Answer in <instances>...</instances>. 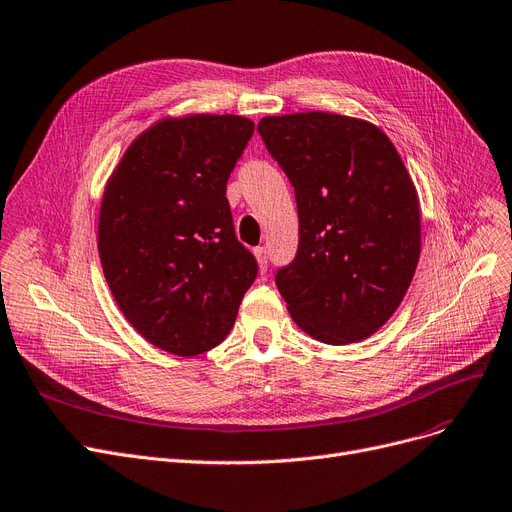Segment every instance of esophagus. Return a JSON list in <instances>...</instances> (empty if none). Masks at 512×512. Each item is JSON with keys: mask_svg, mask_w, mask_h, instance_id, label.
<instances>
[{"mask_svg": "<svg viewBox=\"0 0 512 512\" xmlns=\"http://www.w3.org/2000/svg\"><path fill=\"white\" fill-rule=\"evenodd\" d=\"M253 253H255V257H257L259 270H261V272L268 270V251H265V247H255Z\"/></svg>", "mask_w": 512, "mask_h": 512, "instance_id": "1", "label": "esophagus"}]
</instances>
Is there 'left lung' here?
Wrapping results in <instances>:
<instances>
[{"mask_svg": "<svg viewBox=\"0 0 512 512\" xmlns=\"http://www.w3.org/2000/svg\"><path fill=\"white\" fill-rule=\"evenodd\" d=\"M295 188L299 247L276 272L293 320L328 345L364 341L402 303L420 257L416 188L385 133L345 115L263 117Z\"/></svg>", "mask_w": 512, "mask_h": 512, "instance_id": "1", "label": "left lung"}]
</instances>
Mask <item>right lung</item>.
Wrapping results in <instances>:
<instances>
[{
  "mask_svg": "<svg viewBox=\"0 0 512 512\" xmlns=\"http://www.w3.org/2000/svg\"><path fill=\"white\" fill-rule=\"evenodd\" d=\"M236 115L165 119L131 142L104 190L98 251L123 316L163 351L224 341L257 278L226 186L253 136Z\"/></svg>",
  "mask_w": 512,
  "mask_h": 512,
  "instance_id": "obj_1",
  "label": "right lung"
}]
</instances>
